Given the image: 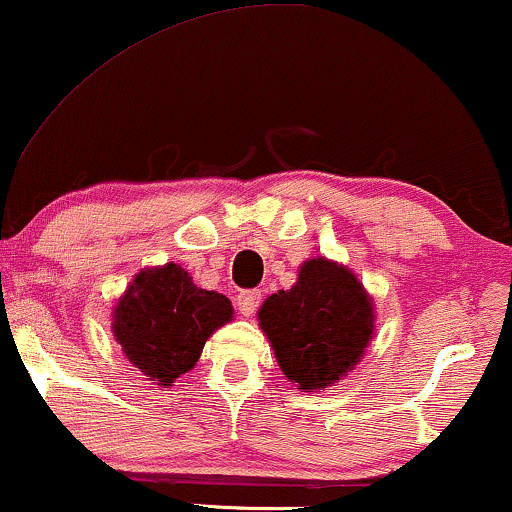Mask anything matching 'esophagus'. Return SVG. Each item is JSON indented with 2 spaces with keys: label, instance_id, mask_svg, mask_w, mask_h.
<instances>
[{
  "label": "esophagus",
  "instance_id": "34e87169",
  "mask_svg": "<svg viewBox=\"0 0 512 512\" xmlns=\"http://www.w3.org/2000/svg\"><path fill=\"white\" fill-rule=\"evenodd\" d=\"M258 305H261V291L258 289L240 291V296H237V310H240V314H244V317H251Z\"/></svg>",
  "mask_w": 512,
  "mask_h": 512
}]
</instances>
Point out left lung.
I'll return each instance as SVG.
<instances>
[{
  "mask_svg": "<svg viewBox=\"0 0 512 512\" xmlns=\"http://www.w3.org/2000/svg\"><path fill=\"white\" fill-rule=\"evenodd\" d=\"M258 324L286 380L326 389L354 370L373 338V300L345 265L310 258L289 291L261 305Z\"/></svg>",
  "mask_w": 512,
  "mask_h": 512,
  "instance_id": "obj_1",
  "label": "left lung"
}]
</instances>
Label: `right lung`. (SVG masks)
Returning a JSON list of instances; mask_svg holds the SVG:
<instances>
[{
	"label": "right lung",
	"mask_w": 512,
	"mask_h": 512,
	"mask_svg": "<svg viewBox=\"0 0 512 512\" xmlns=\"http://www.w3.org/2000/svg\"><path fill=\"white\" fill-rule=\"evenodd\" d=\"M233 319V305L193 284L177 263L142 270L114 310V338L135 368L170 387L198 363L216 328Z\"/></svg>",
	"instance_id": "1"
}]
</instances>
